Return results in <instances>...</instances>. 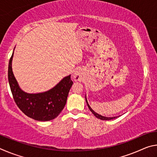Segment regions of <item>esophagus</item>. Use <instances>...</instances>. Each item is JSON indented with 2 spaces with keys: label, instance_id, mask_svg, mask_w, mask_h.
Here are the masks:
<instances>
[{
  "label": "esophagus",
  "instance_id": "34e87169",
  "mask_svg": "<svg viewBox=\"0 0 157 157\" xmlns=\"http://www.w3.org/2000/svg\"><path fill=\"white\" fill-rule=\"evenodd\" d=\"M73 77V79L75 81H80L82 79V73L80 71H75V72L74 73Z\"/></svg>",
  "mask_w": 157,
  "mask_h": 157
}]
</instances>
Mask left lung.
Listing matches in <instances>:
<instances>
[{"mask_svg": "<svg viewBox=\"0 0 157 157\" xmlns=\"http://www.w3.org/2000/svg\"><path fill=\"white\" fill-rule=\"evenodd\" d=\"M85 98H86V103H87V105H88V107H89V109H90V111H91V112H92L93 113H94V115L95 117H96V118L100 119V120H103V121H109V120H112V119H114V118H117V117H105V116H102L100 115V114L97 113L96 112H95V111L92 109L91 107L89 106L88 102H87L86 98L85 97Z\"/></svg>", "mask_w": 157, "mask_h": 157, "instance_id": "8db88e82", "label": "left lung"}]
</instances>
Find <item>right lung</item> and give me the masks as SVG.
Instances as JSON below:
<instances>
[{
  "label": "right lung",
  "instance_id": "1",
  "mask_svg": "<svg viewBox=\"0 0 157 157\" xmlns=\"http://www.w3.org/2000/svg\"><path fill=\"white\" fill-rule=\"evenodd\" d=\"M13 55L14 52L9 62L8 81L16 104L22 112L34 120H53L64 108L68 92L73 84L71 75L65 77L49 91L39 94H28L21 89L13 74Z\"/></svg>",
  "mask_w": 157,
  "mask_h": 157
}]
</instances>
